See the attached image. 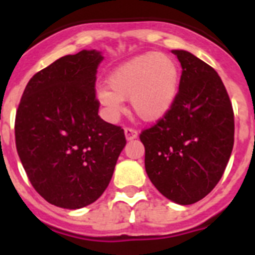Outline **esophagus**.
<instances>
[{"label": "esophagus", "mask_w": 255, "mask_h": 255, "mask_svg": "<svg viewBox=\"0 0 255 255\" xmlns=\"http://www.w3.org/2000/svg\"><path fill=\"white\" fill-rule=\"evenodd\" d=\"M125 136L128 140H132L138 136V130H135L134 128H125Z\"/></svg>", "instance_id": "1"}]
</instances>
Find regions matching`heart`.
<instances>
[{
	"instance_id": "obj_1",
	"label": "heart",
	"mask_w": 255,
	"mask_h": 255,
	"mask_svg": "<svg viewBox=\"0 0 255 255\" xmlns=\"http://www.w3.org/2000/svg\"><path fill=\"white\" fill-rule=\"evenodd\" d=\"M180 70L164 53H145L115 69L107 79L108 89H97V98L111 119L129 100L134 114L144 121H157L170 111L179 92Z\"/></svg>"
}]
</instances>
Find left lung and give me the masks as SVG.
Instances as JSON below:
<instances>
[{
  "label": "left lung",
  "mask_w": 255,
  "mask_h": 255,
  "mask_svg": "<svg viewBox=\"0 0 255 255\" xmlns=\"http://www.w3.org/2000/svg\"><path fill=\"white\" fill-rule=\"evenodd\" d=\"M182 67L170 111L139 138L145 171L157 190L188 206L208 195L225 172L234 147V110L213 67L186 51H172Z\"/></svg>",
  "instance_id": "8db88e82"
}]
</instances>
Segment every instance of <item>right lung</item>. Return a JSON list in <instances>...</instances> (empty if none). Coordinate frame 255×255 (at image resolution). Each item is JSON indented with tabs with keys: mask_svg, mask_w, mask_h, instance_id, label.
I'll use <instances>...</instances> for the list:
<instances>
[{
	"mask_svg": "<svg viewBox=\"0 0 255 255\" xmlns=\"http://www.w3.org/2000/svg\"><path fill=\"white\" fill-rule=\"evenodd\" d=\"M103 57L82 51L58 58L26 84L15 117L17 154L33 188L48 203L78 209L110 184L125 147L121 126L103 121L96 97Z\"/></svg>",
	"mask_w": 255,
	"mask_h": 255,
	"instance_id": "obj_1",
	"label": "right lung"
}]
</instances>
